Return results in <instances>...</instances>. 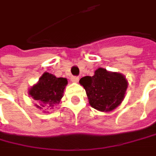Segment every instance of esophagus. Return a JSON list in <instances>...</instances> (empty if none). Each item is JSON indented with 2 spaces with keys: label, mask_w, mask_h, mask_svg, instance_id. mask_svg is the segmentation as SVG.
Instances as JSON below:
<instances>
[{
  "label": "esophagus",
  "mask_w": 156,
  "mask_h": 156,
  "mask_svg": "<svg viewBox=\"0 0 156 156\" xmlns=\"http://www.w3.org/2000/svg\"><path fill=\"white\" fill-rule=\"evenodd\" d=\"M71 81H72V83H78V82H79V77L73 76V77L71 78Z\"/></svg>",
  "instance_id": "1"
}]
</instances>
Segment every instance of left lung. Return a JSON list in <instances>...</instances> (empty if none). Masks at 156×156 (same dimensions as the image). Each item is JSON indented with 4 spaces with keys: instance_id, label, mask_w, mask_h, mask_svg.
<instances>
[{
    "instance_id": "1",
    "label": "left lung",
    "mask_w": 156,
    "mask_h": 156,
    "mask_svg": "<svg viewBox=\"0 0 156 156\" xmlns=\"http://www.w3.org/2000/svg\"><path fill=\"white\" fill-rule=\"evenodd\" d=\"M79 83L85 89L89 104L100 112H110L120 106L128 88L123 74L102 67L98 68L93 76L81 78Z\"/></svg>"
}]
</instances>
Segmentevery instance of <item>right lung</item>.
Wrapping results in <instances>:
<instances>
[{
	"label": "right lung",
	"mask_w": 156,
	"mask_h": 156,
	"mask_svg": "<svg viewBox=\"0 0 156 156\" xmlns=\"http://www.w3.org/2000/svg\"><path fill=\"white\" fill-rule=\"evenodd\" d=\"M66 78H57L55 75L45 72L28 90V94L35 100V106L40 109H48L54 105H58L66 86Z\"/></svg>",
	"instance_id": "1"
}]
</instances>
